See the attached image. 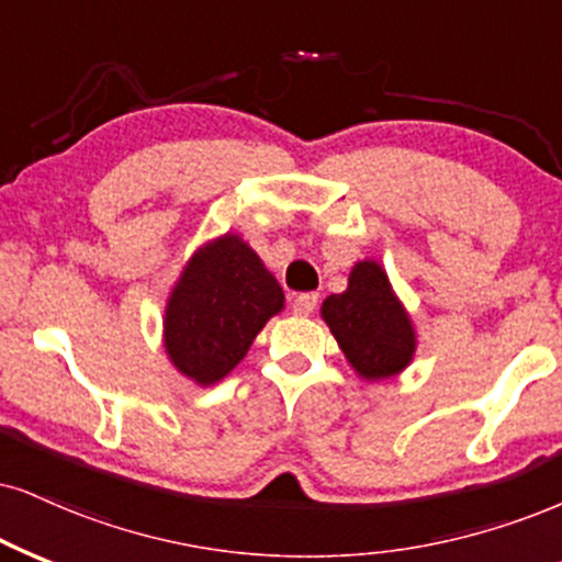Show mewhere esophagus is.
<instances>
[{
  "mask_svg": "<svg viewBox=\"0 0 562 562\" xmlns=\"http://www.w3.org/2000/svg\"><path fill=\"white\" fill-rule=\"evenodd\" d=\"M315 307H317V294H313V292L300 294V296H296V300H294V304H292L294 315H300V317L313 315Z\"/></svg>",
  "mask_w": 562,
  "mask_h": 562,
  "instance_id": "1",
  "label": "esophagus"
}]
</instances>
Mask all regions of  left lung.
I'll list each match as a JSON object with an SVG mask.
<instances>
[{
    "label": "left lung",
    "mask_w": 562,
    "mask_h": 562,
    "mask_svg": "<svg viewBox=\"0 0 562 562\" xmlns=\"http://www.w3.org/2000/svg\"><path fill=\"white\" fill-rule=\"evenodd\" d=\"M321 315L359 378H393L412 362L414 325L375 260L357 262L346 292L330 294Z\"/></svg>",
    "instance_id": "8db88e82"
}]
</instances>
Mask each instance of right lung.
<instances>
[{
    "mask_svg": "<svg viewBox=\"0 0 562 562\" xmlns=\"http://www.w3.org/2000/svg\"><path fill=\"white\" fill-rule=\"evenodd\" d=\"M283 310V289L237 234L207 241L187 262L164 315L171 364L198 385L237 367L262 325Z\"/></svg>",
    "mask_w": 562,
    "mask_h": 562,
    "instance_id": "1",
    "label": "right lung"
}]
</instances>
